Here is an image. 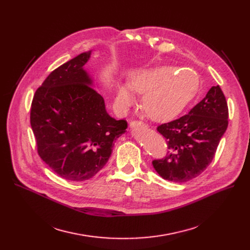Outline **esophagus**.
I'll use <instances>...</instances> for the list:
<instances>
[{
    "instance_id": "obj_1",
    "label": "esophagus",
    "mask_w": 250,
    "mask_h": 250,
    "mask_svg": "<svg viewBox=\"0 0 250 250\" xmlns=\"http://www.w3.org/2000/svg\"><path fill=\"white\" fill-rule=\"evenodd\" d=\"M129 125L132 126V127H134V128H137V127H140V126H146L145 124H144L143 122H140V121H133V122H130Z\"/></svg>"
}]
</instances>
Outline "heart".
<instances>
[{"label": "heart", "instance_id": "obj_1", "mask_svg": "<svg viewBox=\"0 0 250 250\" xmlns=\"http://www.w3.org/2000/svg\"><path fill=\"white\" fill-rule=\"evenodd\" d=\"M198 86V78L191 72L163 65L133 73L127 86H117L115 100L118 106L125 109L135 102L133 92L144 94L142 108L145 113L155 121H167L186 107Z\"/></svg>", "mask_w": 250, "mask_h": 250}]
</instances>
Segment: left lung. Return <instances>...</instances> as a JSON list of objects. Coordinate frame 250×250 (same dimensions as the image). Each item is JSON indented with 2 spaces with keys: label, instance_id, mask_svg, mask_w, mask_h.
Masks as SVG:
<instances>
[{
  "label": "left lung",
  "instance_id": "obj_1",
  "mask_svg": "<svg viewBox=\"0 0 250 250\" xmlns=\"http://www.w3.org/2000/svg\"><path fill=\"white\" fill-rule=\"evenodd\" d=\"M228 116L225 95L217 85L188 114L157 126L168 151L163 158L152 161L156 171L173 182H187L202 174L215 157Z\"/></svg>",
  "mask_w": 250,
  "mask_h": 250
}]
</instances>
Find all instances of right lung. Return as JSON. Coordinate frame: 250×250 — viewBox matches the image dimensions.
<instances>
[{"mask_svg":"<svg viewBox=\"0 0 250 250\" xmlns=\"http://www.w3.org/2000/svg\"><path fill=\"white\" fill-rule=\"evenodd\" d=\"M91 52H84L52 71L32 99L30 125L39 157L60 177L85 181L107 163L114 141L127 123L105 110L83 70Z\"/></svg>","mask_w":250,"mask_h":250,"instance_id":"1","label":"right lung"}]
</instances>
